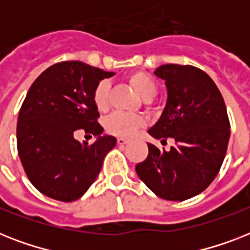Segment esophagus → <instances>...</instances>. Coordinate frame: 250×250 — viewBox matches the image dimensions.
<instances>
[{"instance_id":"1","label":"esophagus","mask_w":250,"mask_h":250,"mask_svg":"<svg viewBox=\"0 0 250 250\" xmlns=\"http://www.w3.org/2000/svg\"><path fill=\"white\" fill-rule=\"evenodd\" d=\"M117 143H118V145H125V144H128V140H127V139H125V137H118Z\"/></svg>"}]
</instances>
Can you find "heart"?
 I'll use <instances>...</instances> for the list:
<instances>
[{"label":"heart","mask_w":250,"mask_h":250,"mask_svg":"<svg viewBox=\"0 0 250 250\" xmlns=\"http://www.w3.org/2000/svg\"><path fill=\"white\" fill-rule=\"evenodd\" d=\"M128 82L133 86V89L140 94V97L146 102L157 96L158 85L156 80L148 74L140 71L133 72L128 76ZM109 97L110 83L107 80H102L97 84L93 92V102L98 111H105L109 107ZM144 125V118L137 114L114 113L105 122L106 131L121 137H132Z\"/></svg>","instance_id":"1"}]
</instances>
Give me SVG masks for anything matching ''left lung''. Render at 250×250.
Wrapping results in <instances>:
<instances>
[{
    "label": "left lung",
    "mask_w": 250,
    "mask_h": 250,
    "mask_svg": "<svg viewBox=\"0 0 250 250\" xmlns=\"http://www.w3.org/2000/svg\"><path fill=\"white\" fill-rule=\"evenodd\" d=\"M154 75L165 80L167 100L148 133L170 150L148 144L146 160L136 165L149 189L168 201L201 193L217 176L227 152L229 121L221 92L206 72L194 66L162 64Z\"/></svg>",
    "instance_id": "1"
}]
</instances>
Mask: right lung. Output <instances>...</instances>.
<instances>
[{
    "instance_id": "1",
    "label": "right lung",
    "mask_w": 250,
    "mask_h": 250,
    "mask_svg": "<svg viewBox=\"0 0 250 250\" xmlns=\"http://www.w3.org/2000/svg\"><path fill=\"white\" fill-rule=\"evenodd\" d=\"M113 75L67 61L46 68L29 88L18 115V154L29 182L45 196L63 202L82 197L117 144L114 136L102 135L93 102L97 84ZM80 129L98 140L78 142Z\"/></svg>"
}]
</instances>
